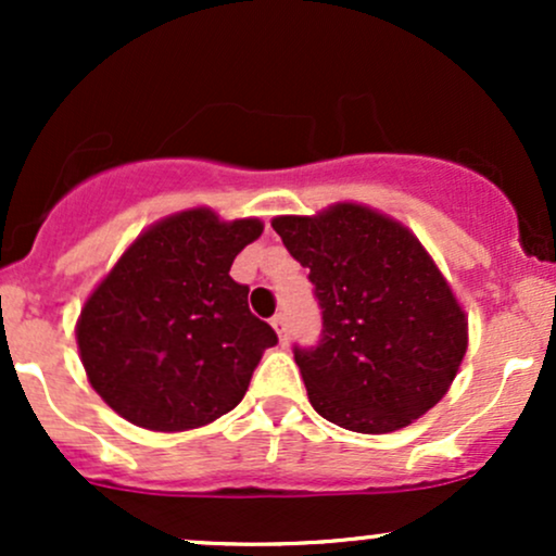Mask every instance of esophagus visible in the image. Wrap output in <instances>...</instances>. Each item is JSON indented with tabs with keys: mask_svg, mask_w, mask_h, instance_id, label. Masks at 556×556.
<instances>
[{
	"mask_svg": "<svg viewBox=\"0 0 556 556\" xmlns=\"http://www.w3.org/2000/svg\"><path fill=\"white\" fill-rule=\"evenodd\" d=\"M271 327L277 329L279 342H282V344L290 342V321H287V316H285V314H277V316H274V318H271Z\"/></svg>",
	"mask_w": 556,
	"mask_h": 556,
	"instance_id": "34e87169",
	"label": "esophagus"
}]
</instances>
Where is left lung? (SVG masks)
I'll return each instance as SVG.
<instances>
[{
	"instance_id": "1",
	"label": "left lung",
	"mask_w": 556,
	"mask_h": 556,
	"mask_svg": "<svg viewBox=\"0 0 556 556\" xmlns=\"http://www.w3.org/2000/svg\"><path fill=\"white\" fill-rule=\"evenodd\" d=\"M271 227L321 308L318 342L292 348L318 416L389 433L431 410L460 368L468 321L420 242L358 203Z\"/></svg>"
}]
</instances>
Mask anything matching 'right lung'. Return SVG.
Returning a JSON list of instances; mask_svg holds the SVG:
<instances>
[{
    "label": "right lung",
    "mask_w": 556,
    "mask_h": 556,
    "mask_svg": "<svg viewBox=\"0 0 556 556\" xmlns=\"http://www.w3.org/2000/svg\"><path fill=\"white\" fill-rule=\"evenodd\" d=\"M261 229L193 208L127 248L78 321L88 381L112 410L140 429L185 431L245 397L277 331L251 314L248 285L229 269Z\"/></svg>",
    "instance_id": "add662e5"
}]
</instances>
